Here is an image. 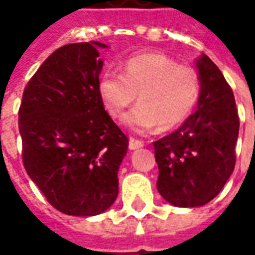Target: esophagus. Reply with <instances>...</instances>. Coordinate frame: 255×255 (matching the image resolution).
I'll use <instances>...</instances> for the list:
<instances>
[{"instance_id": "34e87169", "label": "esophagus", "mask_w": 255, "mask_h": 255, "mask_svg": "<svg viewBox=\"0 0 255 255\" xmlns=\"http://www.w3.org/2000/svg\"><path fill=\"white\" fill-rule=\"evenodd\" d=\"M128 146H129V149L131 150H136L143 146V142H142V140H139V139L129 138V144H128Z\"/></svg>"}]
</instances>
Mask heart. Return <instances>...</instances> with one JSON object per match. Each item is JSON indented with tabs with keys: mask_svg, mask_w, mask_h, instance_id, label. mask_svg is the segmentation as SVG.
I'll list each match as a JSON object with an SVG mask.
<instances>
[{
	"mask_svg": "<svg viewBox=\"0 0 255 255\" xmlns=\"http://www.w3.org/2000/svg\"><path fill=\"white\" fill-rule=\"evenodd\" d=\"M100 94L113 117L136 100L140 101L123 123L146 132L160 126L171 129L187 119L201 97V78L191 67L179 65L160 53H142L124 61L123 72L108 69L100 79Z\"/></svg>",
	"mask_w": 255,
	"mask_h": 255,
	"instance_id": "heart-1",
	"label": "heart"
}]
</instances>
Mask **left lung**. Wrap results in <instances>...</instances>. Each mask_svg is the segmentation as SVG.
Segmentation results:
<instances>
[{
    "label": "left lung",
    "mask_w": 255,
    "mask_h": 255,
    "mask_svg": "<svg viewBox=\"0 0 255 255\" xmlns=\"http://www.w3.org/2000/svg\"><path fill=\"white\" fill-rule=\"evenodd\" d=\"M197 67L201 78L197 111L175 132L153 143L158 192L180 208L210 202L230 179L236 161L239 116L232 89L206 54Z\"/></svg>",
    "instance_id": "obj_1"
}]
</instances>
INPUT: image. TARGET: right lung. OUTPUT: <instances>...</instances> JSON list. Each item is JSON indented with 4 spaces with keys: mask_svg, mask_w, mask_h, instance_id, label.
Masks as SVG:
<instances>
[{
    "mask_svg": "<svg viewBox=\"0 0 255 255\" xmlns=\"http://www.w3.org/2000/svg\"><path fill=\"white\" fill-rule=\"evenodd\" d=\"M100 42L58 47L28 80L19 108L21 157L47 202L97 216L116 201L128 138L100 94Z\"/></svg>",
    "mask_w": 255,
    "mask_h": 255,
    "instance_id": "1",
    "label": "right lung"
}]
</instances>
